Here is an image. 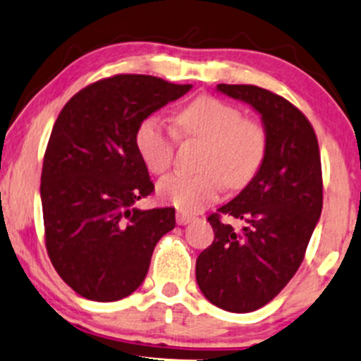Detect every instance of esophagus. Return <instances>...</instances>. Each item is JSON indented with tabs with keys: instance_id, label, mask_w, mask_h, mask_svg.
I'll return each mask as SVG.
<instances>
[{
	"instance_id": "obj_1",
	"label": "esophagus",
	"mask_w": 361,
	"mask_h": 361,
	"mask_svg": "<svg viewBox=\"0 0 361 361\" xmlns=\"http://www.w3.org/2000/svg\"><path fill=\"white\" fill-rule=\"evenodd\" d=\"M192 221H193V215H188V214H183V212L176 214L178 226H186V224H190Z\"/></svg>"
}]
</instances>
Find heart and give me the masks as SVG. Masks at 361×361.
<instances>
[{
  "instance_id": "b5f03b06",
  "label": "heart",
  "mask_w": 361,
  "mask_h": 361,
  "mask_svg": "<svg viewBox=\"0 0 361 361\" xmlns=\"http://www.w3.org/2000/svg\"><path fill=\"white\" fill-rule=\"evenodd\" d=\"M178 132L205 144L197 175H171L157 185V197L181 212H198L217 200L224 185L231 190L246 186L267 154V132L258 122L244 120L229 103L200 97L176 117ZM135 146L152 175H163L175 156V134L157 118L140 123Z\"/></svg>"
}]
</instances>
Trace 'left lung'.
Instances as JSON below:
<instances>
[{
  "mask_svg": "<svg viewBox=\"0 0 361 361\" xmlns=\"http://www.w3.org/2000/svg\"><path fill=\"white\" fill-rule=\"evenodd\" d=\"M217 91L256 110L267 132V154L238 197L209 217L214 243L197 258L205 299L229 312H252L275 299L299 270L322 210L316 132L292 103L252 85ZM247 222L239 233L220 214Z\"/></svg>",
  "mask_w": 361,
  "mask_h": 361,
  "instance_id": "8db88e82",
  "label": "left lung"
}]
</instances>
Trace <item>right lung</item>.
I'll use <instances>...</instances> for the list:
<instances>
[{"label": "right lung", "instance_id": "add662e5", "mask_svg": "<svg viewBox=\"0 0 361 361\" xmlns=\"http://www.w3.org/2000/svg\"><path fill=\"white\" fill-rule=\"evenodd\" d=\"M190 90L118 74L74 94L54 123L40 178L45 246L61 279L85 299L130 295L146 279L157 241L175 229L173 207H135L154 190L135 134Z\"/></svg>", "mask_w": 361, "mask_h": 361}]
</instances>
